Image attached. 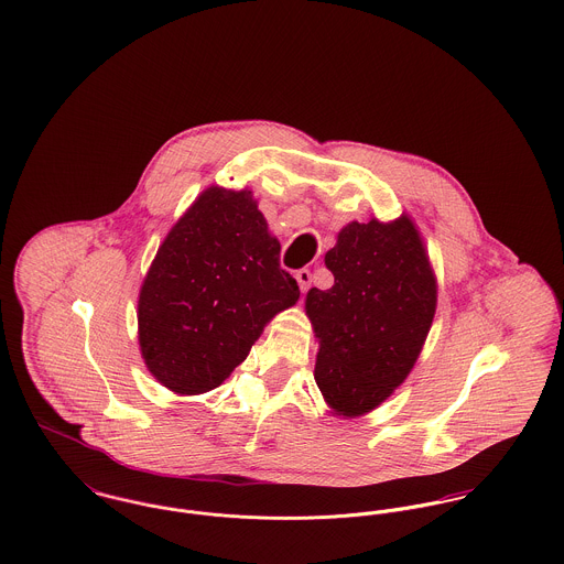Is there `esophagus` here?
I'll return each instance as SVG.
<instances>
[{
  "label": "esophagus",
  "instance_id": "esophagus-1",
  "mask_svg": "<svg viewBox=\"0 0 564 564\" xmlns=\"http://www.w3.org/2000/svg\"><path fill=\"white\" fill-rule=\"evenodd\" d=\"M296 281H299V288H301V292H306L308 288H311V270H299L296 272Z\"/></svg>",
  "mask_w": 564,
  "mask_h": 564
}]
</instances>
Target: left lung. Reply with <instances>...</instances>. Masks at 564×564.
I'll return each instance as SVG.
<instances>
[{
    "instance_id": "obj_1",
    "label": "left lung",
    "mask_w": 564,
    "mask_h": 564,
    "mask_svg": "<svg viewBox=\"0 0 564 564\" xmlns=\"http://www.w3.org/2000/svg\"><path fill=\"white\" fill-rule=\"evenodd\" d=\"M335 276L311 288L319 351L315 382L337 412L358 416L380 405L414 367L435 313V279L410 218L349 223L326 253Z\"/></svg>"
}]
</instances>
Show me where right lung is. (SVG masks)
I'll use <instances>...</instances> for the list:
<instances>
[{"label": "right lung", "mask_w": 564, "mask_h": 564, "mask_svg": "<svg viewBox=\"0 0 564 564\" xmlns=\"http://www.w3.org/2000/svg\"><path fill=\"white\" fill-rule=\"evenodd\" d=\"M251 191L210 186L167 234L139 294L150 373L180 394L217 389L263 326L299 301Z\"/></svg>", "instance_id": "1"}]
</instances>
